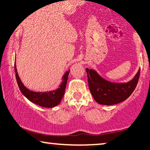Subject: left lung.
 <instances>
[{"instance_id": "obj_1", "label": "left lung", "mask_w": 150, "mask_h": 150, "mask_svg": "<svg viewBox=\"0 0 150 150\" xmlns=\"http://www.w3.org/2000/svg\"><path fill=\"white\" fill-rule=\"evenodd\" d=\"M89 89L95 100L99 104L113 105L126 100L136 88L140 76V69L132 80L116 83L105 80L95 71L86 68Z\"/></svg>"}]
</instances>
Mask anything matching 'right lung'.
Returning a JSON list of instances; mask_svg holds the SVG:
<instances>
[{
    "label": "right lung",
    "instance_id": "1",
    "mask_svg": "<svg viewBox=\"0 0 150 150\" xmlns=\"http://www.w3.org/2000/svg\"><path fill=\"white\" fill-rule=\"evenodd\" d=\"M14 71L16 74V79L20 90L22 94L31 102L36 103L39 106L45 108H53L58 105L62 100L65 92L66 85L67 82L69 71H67L63 76V81L60 85V88L56 90L49 92H35L27 89L22 83L16 70V64H14Z\"/></svg>",
    "mask_w": 150,
    "mask_h": 150
}]
</instances>
